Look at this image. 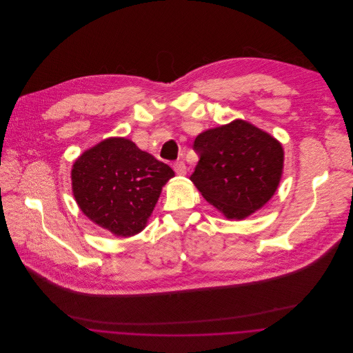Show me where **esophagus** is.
Returning <instances> with one entry per match:
<instances>
[{"mask_svg": "<svg viewBox=\"0 0 353 353\" xmlns=\"http://www.w3.org/2000/svg\"><path fill=\"white\" fill-rule=\"evenodd\" d=\"M174 171H175L179 176L186 175V165H185V163H183V161H176V163L174 164Z\"/></svg>", "mask_w": 353, "mask_h": 353, "instance_id": "esophagus-1", "label": "esophagus"}]
</instances>
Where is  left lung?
Returning <instances> with one entry per match:
<instances>
[{
    "instance_id": "1",
    "label": "left lung",
    "mask_w": 353,
    "mask_h": 353,
    "mask_svg": "<svg viewBox=\"0 0 353 353\" xmlns=\"http://www.w3.org/2000/svg\"><path fill=\"white\" fill-rule=\"evenodd\" d=\"M200 156L190 181L227 220H243L276 192L284 149L268 132L235 119L196 136Z\"/></svg>"
}]
</instances>
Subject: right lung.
Returning <instances> with one entry per match:
<instances>
[{"label": "right lung", "instance_id": "right-lung-1", "mask_svg": "<svg viewBox=\"0 0 353 353\" xmlns=\"http://www.w3.org/2000/svg\"><path fill=\"white\" fill-rule=\"evenodd\" d=\"M175 172L126 137H108L85 150L70 171L82 213L115 236L142 232L163 186Z\"/></svg>", "mask_w": 353, "mask_h": 353}]
</instances>
